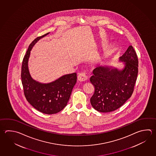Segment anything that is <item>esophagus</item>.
<instances>
[{
	"mask_svg": "<svg viewBox=\"0 0 156 156\" xmlns=\"http://www.w3.org/2000/svg\"><path fill=\"white\" fill-rule=\"evenodd\" d=\"M78 80H80V81H85L86 80H87V76L86 75V74L84 72H80V73L78 74Z\"/></svg>",
	"mask_w": 156,
	"mask_h": 156,
	"instance_id": "esophagus-1",
	"label": "esophagus"
}]
</instances>
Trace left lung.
Returning <instances> with one entry per match:
<instances>
[{"label":"left lung","instance_id":"8db88e82","mask_svg":"<svg viewBox=\"0 0 156 156\" xmlns=\"http://www.w3.org/2000/svg\"><path fill=\"white\" fill-rule=\"evenodd\" d=\"M125 62L122 70L99 67L94 69L90 81L94 92L90 103L101 112H113L120 108L131 97L138 74V57L132 45L120 57Z\"/></svg>","mask_w":156,"mask_h":156}]
</instances>
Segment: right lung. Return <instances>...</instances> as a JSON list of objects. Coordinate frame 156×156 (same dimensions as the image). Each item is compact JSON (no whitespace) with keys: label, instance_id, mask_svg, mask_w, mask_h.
I'll return each instance as SVG.
<instances>
[{"label":"right lung","instance_id":"add662e5","mask_svg":"<svg viewBox=\"0 0 156 156\" xmlns=\"http://www.w3.org/2000/svg\"><path fill=\"white\" fill-rule=\"evenodd\" d=\"M48 34L38 36L30 44L22 62L21 77L27 101L39 112L54 114L67 105L72 89L76 83V74H66L48 84H41L32 79L27 66L30 51L40 38Z\"/></svg>","mask_w":156,"mask_h":156}]
</instances>
